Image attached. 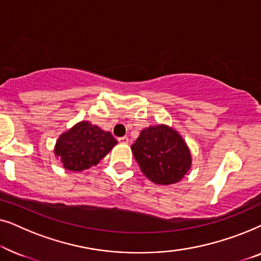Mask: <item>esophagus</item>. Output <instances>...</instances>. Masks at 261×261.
I'll list each match as a JSON object with an SVG mask.
<instances>
[{
  "label": "esophagus",
  "mask_w": 261,
  "mask_h": 261,
  "mask_svg": "<svg viewBox=\"0 0 261 261\" xmlns=\"http://www.w3.org/2000/svg\"><path fill=\"white\" fill-rule=\"evenodd\" d=\"M119 142H121V144H128V138L121 137V138H119Z\"/></svg>",
  "instance_id": "obj_1"
}]
</instances>
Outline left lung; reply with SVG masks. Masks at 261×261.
Wrapping results in <instances>:
<instances>
[{"instance_id":"1","label":"left lung","mask_w":261,"mask_h":261,"mask_svg":"<svg viewBox=\"0 0 261 261\" xmlns=\"http://www.w3.org/2000/svg\"><path fill=\"white\" fill-rule=\"evenodd\" d=\"M130 148L142 173L155 184L177 183L191 166L187 144L176 130L165 124L141 130Z\"/></svg>"}]
</instances>
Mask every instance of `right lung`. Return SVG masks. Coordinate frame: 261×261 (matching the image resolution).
Returning <instances> with one entry per match:
<instances>
[{"mask_svg": "<svg viewBox=\"0 0 261 261\" xmlns=\"http://www.w3.org/2000/svg\"><path fill=\"white\" fill-rule=\"evenodd\" d=\"M116 144L109 132L82 121L60 135L55 153L66 170L83 171L97 165Z\"/></svg>", "mask_w": 261, "mask_h": 261, "instance_id": "add662e5", "label": "right lung"}]
</instances>
